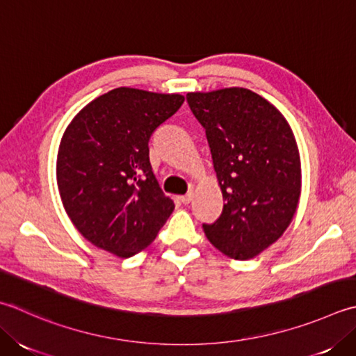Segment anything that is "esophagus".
Segmentation results:
<instances>
[{"label": "esophagus", "instance_id": "1", "mask_svg": "<svg viewBox=\"0 0 356 356\" xmlns=\"http://www.w3.org/2000/svg\"><path fill=\"white\" fill-rule=\"evenodd\" d=\"M179 199H180V202H182V204H185V205L190 204V202L193 200V193H186L185 196H180Z\"/></svg>", "mask_w": 356, "mask_h": 356}]
</instances>
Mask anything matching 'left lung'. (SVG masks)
Here are the masks:
<instances>
[{"instance_id": "8db88e82", "label": "left lung", "mask_w": 356, "mask_h": 356, "mask_svg": "<svg viewBox=\"0 0 356 356\" xmlns=\"http://www.w3.org/2000/svg\"><path fill=\"white\" fill-rule=\"evenodd\" d=\"M204 127L224 210L204 224L208 241L245 261L281 238L301 194V159L290 124L273 104L245 88L188 92Z\"/></svg>"}]
</instances>
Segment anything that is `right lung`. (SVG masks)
Here are the masks:
<instances>
[{"label": "right lung", "mask_w": 356, "mask_h": 356, "mask_svg": "<svg viewBox=\"0 0 356 356\" xmlns=\"http://www.w3.org/2000/svg\"><path fill=\"white\" fill-rule=\"evenodd\" d=\"M180 94L117 88L97 97L63 134L57 184L75 228L120 257L156 239L174 204L149 163V138L182 106Z\"/></svg>", "instance_id": "obj_1"}]
</instances>
